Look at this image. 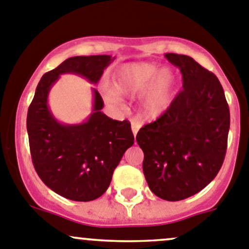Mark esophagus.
Here are the masks:
<instances>
[{
    "mask_svg": "<svg viewBox=\"0 0 249 249\" xmlns=\"http://www.w3.org/2000/svg\"><path fill=\"white\" fill-rule=\"evenodd\" d=\"M140 127H141L140 123H137V122L131 123V130H132V134H134V136H136L137 132H139V130H140Z\"/></svg>",
    "mask_w": 249,
    "mask_h": 249,
    "instance_id": "esophagus-1",
    "label": "esophagus"
}]
</instances>
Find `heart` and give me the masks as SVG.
Segmentation results:
<instances>
[{
  "label": "heart",
  "instance_id": "heart-1",
  "mask_svg": "<svg viewBox=\"0 0 249 249\" xmlns=\"http://www.w3.org/2000/svg\"><path fill=\"white\" fill-rule=\"evenodd\" d=\"M112 84L114 91L107 92L109 101H117V92L126 96L142 92L141 114L145 119H157L172 105L178 80L171 70L161 69L157 62L139 61L118 67L112 74Z\"/></svg>",
  "mask_w": 249,
  "mask_h": 249
}]
</instances>
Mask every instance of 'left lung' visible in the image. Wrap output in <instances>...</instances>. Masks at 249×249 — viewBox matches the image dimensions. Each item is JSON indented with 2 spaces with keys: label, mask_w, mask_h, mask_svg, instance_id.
Wrapping results in <instances>:
<instances>
[{
  "label": "left lung",
  "mask_w": 249,
  "mask_h": 249,
  "mask_svg": "<svg viewBox=\"0 0 249 249\" xmlns=\"http://www.w3.org/2000/svg\"><path fill=\"white\" fill-rule=\"evenodd\" d=\"M166 59L182 73L183 90L155 122L141 127L143 173L160 199L179 201L210 184L224 161L230 127L229 105L218 78L193 57Z\"/></svg>",
  "instance_id": "left-lung-1"
}]
</instances>
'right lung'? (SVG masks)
<instances>
[{"label":"right lung","mask_w":249,"mask_h":249,"mask_svg":"<svg viewBox=\"0 0 249 249\" xmlns=\"http://www.w3.org/2000/svg\"><path fill=\"white\" fill-rule=\"evenodd\" d=\"M110 55L73 56L39 80L27 110V134L35 170L44 184L73 201H91L108 189L125 150L134 144L131 124L101 112L104 100L96 89L94 108L82 124H60L48 107L50 88L60 74L76 73L96 84L113 61Z\"/></svg>","instance_id":"obj_1"}]
</instances>
